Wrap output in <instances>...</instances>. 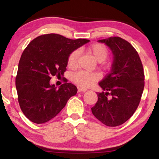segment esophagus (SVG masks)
Segmentation results:
<instances>
[{"label": "esophagus", "mask_w": 159, "mask_h": 159, "mask_svg": "<svg viewBox=\"0 0 159 159\" xmlns=\"http://www.w3.org/2000/svg\"><path fill=\"white\" fill-rule=\"evenodd\" d=\"M86 91H87L86 89H84V88H78V92H79V93H84V92H86Z\"/></svg>", "instance_id": "34e87169"}]
</instances>
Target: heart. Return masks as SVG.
Wrapping results in <instances>:
<instances>
[{
    "label": "heart",
    "mask_w": 159,
    "mask_h": 159,
    "mask_svg": "<svg viewBox=\"0 0 159 159\" xmlns=\"http://www.w3.org/2000/svg\"><path fill=\"white\" fill-rule=\"evenodd\" d=\"M86 51L99 62L100 68L103 70H109L111 69V63L106 60L109 55V51L105 45L99 43H93L87 48ZM80 51L78 50H75L69 54L67 58V66L69 68L74 69L77 66ZM100 78V75L96 72H89L81 70L73 74L72 81L78 86L87 88L93 85L98 81Z\"/></svg>",
    "instance_id": "1"
}]
</instances>
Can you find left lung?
I'll return each instance as SVG.
<instances>
[{
	"instance_id": "8db88e82",
	"label": "left lung",
	"mask_w": 159,
	"mask_h": 159,
	"mask_svg": "<svg viewBox=\"0 0 159 159\" xmlns=\"http://www.w3.org/2000/svg\"><path fill=\"white\" fill-rule=\"evenodd\" d=\"M99 42L110 48L114 62L111 73L99 83L106 93H98V101L91 111L105 125L116 127L127 121L138 108L144 89V71L138 52L127 40L110 37Z\"/></svg>"
}]
</instances>
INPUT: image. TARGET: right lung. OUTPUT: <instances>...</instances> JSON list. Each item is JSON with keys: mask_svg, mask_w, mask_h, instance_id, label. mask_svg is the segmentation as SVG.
<instances>
[{"mask_svg": "<svg viewBox=\"0 0 159 159\" xmlns=\"http://www.w3.org/2000/svg\"><path fill=\"white\" fill-rule=\"evenodd\" d=\"M89 41L51 33L30 43L21 54L16 77L18 101L28 119L36 124L47 122L76 95L77 88L74 84L64 81L57 88L50 84V80L52 76L62 77L69 54Z\"/></svg>", "mask_w": 159, "mask_h": 159, "instance_id": "obj_1", "label": "right lung"}]
</instances>
